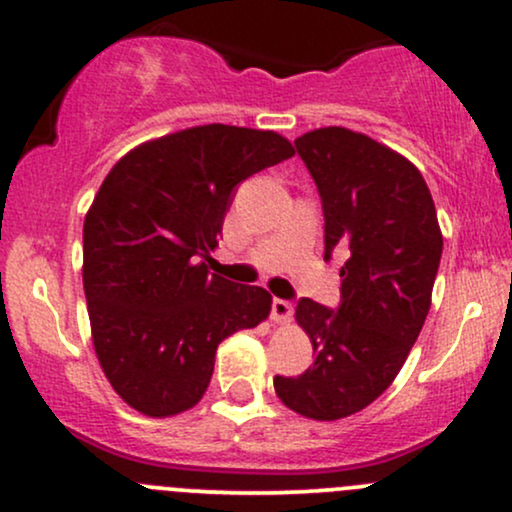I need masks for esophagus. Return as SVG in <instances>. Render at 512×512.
<instances>
[{
    "label": "esophagus",
    "mask_w": 512,
    "mask_h": 512,
    "mask_svg": "<svg viewBox=\"0 0 512 512\" xmlns=\"http://www.w3.org/2000/svg\"><path fill=\"white\" fill-rule=\"evenodd\" d=\"M293 315V305L289 301H281V298H274L272 301V320L276 325H286Z\"/></svg>",
    "instance_id": "34e87169"
}]
</instances>
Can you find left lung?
Returning a JSON list of instances; mask_svg holds the SVG:
<instances>
[{"label": "left lung", "instance_id": "1", "mask_svg": "<svg viewBox=\"0 0 512 512\" xmlns=\"http://www.w3.org/2000/svg\"><path fill=\"white\" fill-rule=\"evenodd\" d=\"M325 211V260L339 250L342 305L301 298L296 322L315 363L274 378L276 397L313 421H337L375 402L407 361L431 308L443 233L419 168L346 127L296 139Z\"/></svg>", "mask_w": 512, "mask_h": 512}]
</instances>
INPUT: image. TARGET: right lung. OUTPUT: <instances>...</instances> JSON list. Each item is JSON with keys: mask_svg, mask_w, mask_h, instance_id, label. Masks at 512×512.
I'll return each mask as SVG.
<instances>
[{"mask_svg": "<svg viewBox=\"0 0 512 512\" xmlns=\"http://www.w3.org/2000/svg\"><path fill=\"white\" fill-rule=\"evenodd\" d=\"M272 129L199 125L134 146L84 219V293L105 378L166 419L207 392L219 344L267 320L272 296L209 274L238 182L291 158Z\"/></svg>", "mask_w": 512, "mask_h": 512, "instance_id": "add662e5", "label": "right lung"}]
</instances>
